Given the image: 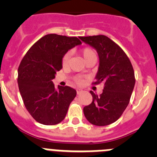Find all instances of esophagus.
<instances>
[{
  "mask_svg": "<svg viewBox=\"0 0 157 157\" xmlns=\"http://www.w3.org/2000/svg\"><path fill=\"white\" fill-rule=\"evenodd\" d=\"M82 92V90H80V89H78L77 90V94H80Z\"/></svg>",
  "mask_w": 157,
  "mask_h": 157,
  "instance_id": "1",
  "label": "esophagus"
}]
</instances>
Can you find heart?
<instances>
[{"label":"heart","instance_id":"obj_1","mask_svg":"<svg viewBox=\"0 0 157 157\" xmlns=\"http://www.w3.org/2000/svg\"><path fill=\"white\" fill-rule=\"evenodd\" d=\"M80 52H81L82 56H83V58H84L86 62H88L90 61V59L97 58V55H96L95 52L93 50L92 48H88V47H86V48H83L82 49H81ZM70 56L71 55L69 52H67V53H65L64 55H63V58H62V65H63V67H67L68 65ZM75 82L78 84H82V83L83 82V80L81 78H77L75 79Z\"/></svg>","mask_w":157,"mask_h":157}]
</instances>
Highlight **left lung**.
I'll list each match as a JSON object with an SVG mask.
<instances>
[{"instance_id":"obj_1","label":"left lung","mask_w":157,"mask_h":157,"mask_svg":"<svg viewBox=\"0 0 157 157\" xmlns=\"http://www.w3.org/2000/svg\"><path fill=\"white\" fill-rule=\"evenodd\" d=\"M79 38L95 48L99 56V67L94 84H105L100 96L90 91L92 103L84 107L83 112L86 120L94 125H109L122 116L130 102L135 84L132 64L124 51L107 36Z\"/></svg>"}]
</instances>
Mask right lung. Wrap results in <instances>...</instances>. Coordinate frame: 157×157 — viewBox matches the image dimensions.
I'll return each mask as SVG.
<instances>
[{
	"mask_svg": "<svg viewBox=\"0 0 157 157\" xmlns=\"http://www.w3.org/2000/svg\"><path fill=\"white\" fill-rule=\"evenodd\" d=\"M82 42L76 37L50 34L30 47L18 68V86L27 110L44 125H56L66 116L76 96L70 86L52 82L56 71L62 69V58L69 49Z\"/></svg>",
	"mask_w": 157,
	"mask_h": 157,
	"instance_id": "1",
	"label": "right lung"
}]
</instances>
